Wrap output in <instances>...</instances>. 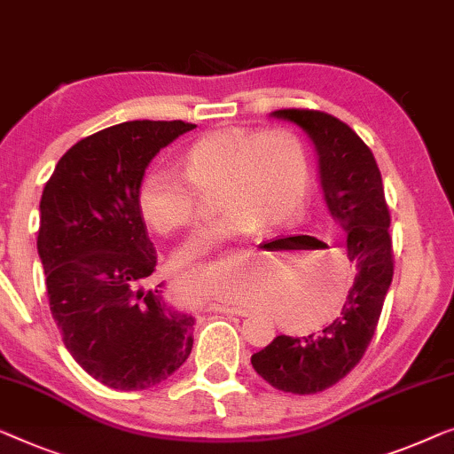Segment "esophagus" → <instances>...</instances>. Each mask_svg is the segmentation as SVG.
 I'll list each match as a JSON object with an SVG mask.
<instances>
[{
	"instance_id": "1",
	"label": "esophagus",
	"mask_w": 454,
	"mask_h": 454,
	"mask_svg": "<svg viewBox=\"0 0 454 454\" xmlns=\"http://www.w3.org/2000/svg\"><path fill=\"white\" fill-rule=\"evenodd\" d=\"M213 311H219V313H231V315H241V317H246L249 313L247 309H241V307H229V305H219V303H213L211 305Z\"/></svg>"
}]
</instances>
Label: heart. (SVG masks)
<instances>
[{
  "instance_id": "obj_1",
  "label": "heart",
  "mask_w": 454,
  "mask_h": 454,
  "mask_svg": "<svg viewBox=\"0 0 454 454\" xmlns=\"http://www.w3.org/2000/svg\"><path fill=\"white\" fill-rule=\"evenodd\" d=\"M182 173L151 168L143 176L139 211L151 229L169 235L190 227L199 213V194L216 190V208L225 213L184 243L182 262L219 252L262 225L274 229L294 221L303 213L311 184L303 143L286 129L215 130L186 149ZM221 266L233 282L243 272V254H227Z\"/></svg>"
}]
</instances>
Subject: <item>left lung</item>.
I'll use <instances>...</instances> for the list:
<instances>
[{"mask_svg":"<svg viewBox=\"0 0 454 454\" xmlns=\"http://www.w3.org/2000/svg\"><path fill=\"white\" fill-rule=\"evenodd\" d=\"M272 116L297 124L315 145L327 211L346 233L348 260L356 268L344 307L330 325L301 338L276 336L252 356L255 372L274 389L309 395L344 379L371 344L393 280L391 216L372 151L346 122L297 108Z\"/></svg>","mask_w":454,"mask_h":454,"instance_id":"obj_1","label":"left lung"}]
</instances>
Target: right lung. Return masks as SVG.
I'll return each mask as SVG.
<instances>
[{"label": "right lung", "mask_w": 454, "mask_h": 454, "mask_svg": "<svg viewBox=\"0 0 454 454\" xmlns=\"http://www.w3.org/2000/svg\"><path fill=\"white\" fill-rule=\"evenodd\" d=\"M196 129L130 121L85 137L43 190L38 255L52 319L82 369L118 391H141L186 363L194 317L145 288L157 254L139 186L160 149Z\"/></svg>", "instance_id": "right-lung-1"}]
</instances>
